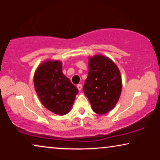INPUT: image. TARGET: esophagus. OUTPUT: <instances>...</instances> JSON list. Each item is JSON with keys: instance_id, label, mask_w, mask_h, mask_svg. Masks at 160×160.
<instances>
[{"instance_id": "esophagus-1", "label": "esophagus", "mask_w": 160, "mask_h": 160, "mask_svg": "<svg viewBox=\"0 0 160 160\" xmlns=\"http://www.w3.org/2000/svg\"><path fill=\"white\" fill-rule=\"evenodd\" d=\"M76 87H77L78 90H79V91L82 90V84H78Z\"/></svg>"}]
</instances>
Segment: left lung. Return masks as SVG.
<instances>
[{"label": "left lung", "mask_w": 160, "mask_h": 160, "mask_svg": "<svg viewBox=\"0 0 160 160\" xmlns=\"http://www.w3.org/2000/svg\"><path fill=\"white\" fill-rule=\"evenodd\" d=\"M122 76L117 65L102 55L89 58V73L83 91L98 114L114 108L122 92Z\"/></svg>", "instance_id": "obj_1"}]
</instances>
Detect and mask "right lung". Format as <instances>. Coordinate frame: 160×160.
I'll list each match as a JSON object with an SVG mask.
<instances>
[{
	"mask_svg": "<svg viewBox=\"0 0 160 160\" xmlns=\"http://www.w3.org/2000/svg\"><path fill=\"white\" fill-rule=\"evenodd\" d=\"M58 60H48L37 68L33 82L36 92L46 108L58 115L67 114L71 110L78 89L62 71Z\"/></svg>",
	"mask_w": 160,
	"mask_h": 160,
	"instance_id": "obj_1",
	"label": "right lung"
}]
</instances>
